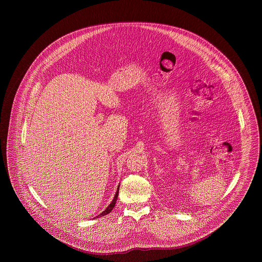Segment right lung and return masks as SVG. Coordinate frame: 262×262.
<instances>
[{"instance_id":"obj_1","label":"right lung","mask_w":262,"mask_h":262,"mask_svg":"<svg viewBox=\"0 0 262 262\" xmlns=\"http://www.w3.org/2000/svg\"><path fill=\"white\" fill-rule=\"evenodd\" d=\"M119 187L120 186L118 187L117 188V191H116V194H115V196H114V199H113L112 202L109 204V206L104 210V211L102 212L101 214L99 215H97L94 219H96V218H99V217H102V216H104V215H107L108 213H110V212L112 211L113 208H114V206H115V204H116V201L118 200V194H119Z\"/></svg>"}]
</instances>
